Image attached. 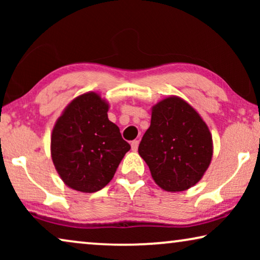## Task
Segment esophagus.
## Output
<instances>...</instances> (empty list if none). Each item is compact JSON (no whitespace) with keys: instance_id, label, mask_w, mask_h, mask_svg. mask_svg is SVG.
I'll return each mask as SVG.
<instances>
[{"instance_id":"34e87169","label":"esophagus","mask_w":260,"mask_h":260,"mask_svg":"<svg viewBox=\"0 0 260 260\" xmlns=\"http://www.w3.org/2000/svg\"><path fill=\"white\" fill-rule=\"evenodd\" d=\"M138 144H140V141H137V140L133 141V142H131V149H133L134 151H136L138 149Z\"/></svg>"}]
</instances>
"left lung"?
I'll return each instance as SVG.
<instances>
[{
	"label": "left lung",
	"instance_id": "1",
	"mask_svg": "<svg viewBox=\"0 0 260 260\" xmlns=\"http://www.w3.org/2000/svg\"><path fill=\"white\" fill-rule=\"evenodd\" d=\"M138 152L162 189L186 190L200 181L211 163L212 136L188 103L169 97L152 108Z\"/></svg>",
	"mask_w": 260,
	"mask_h": 260
}]
</instances>
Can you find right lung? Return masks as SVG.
<instances>
[{"mask_svg": "<svg viewBox=\"0 0 260 260\" xmlns=\"http://www.w3.org/2000/svg\"><path fill=\"white\" fill-rule=\"evenodd\" d=\"M109 105L94 92L74 99L56 120L51 138L52 159L73 189L93 193L112 180L130 144L108 118Z\"/></svg>", "mask_w": 260, "mask_h": 260, "instance_id": "right-lung-1", "label": "right lung"}]
</instances>
